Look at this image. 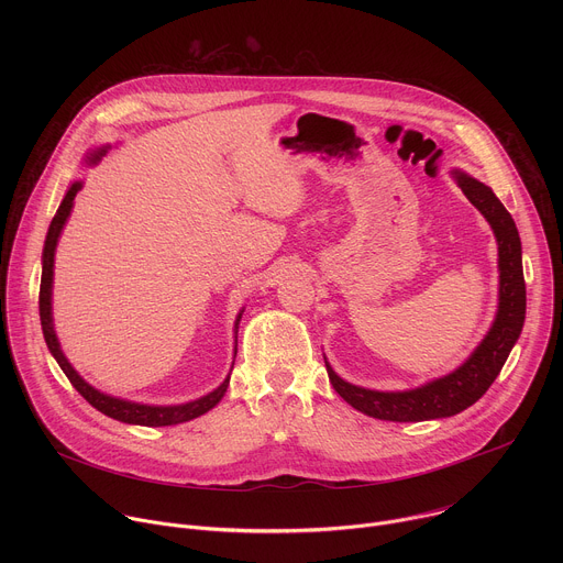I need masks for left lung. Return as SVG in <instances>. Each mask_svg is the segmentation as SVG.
Returning <instances> with one entry per match:
<instances>
[{
  "mask_svg": "<svg viewBox=\"0 0 563 563\" xmlns=\"http://www.w3.org/2000/svg\"><path fill=\"white\" fill-rule=\"evenodd\" d=\"M465 198L484 213L490 222L497 245H499V309L497 318L481 341V345L470 354V358L450 372L448 376L434 378L421 387L406 391H378L365 389L343 380L332 365L325 361L330 383L358 412L380 419V421H430L454 417L470 408L488 391V387L499 376L510 350L515 347L523 320H526V283L521 267V238L517 224L501 200L490 187L474 180L463 172L452 174Z\"/></svg>",
  "mask_w": 563,
  "mask_h": 563,
  "instance_id": "8db88e82",
  "label": "left lung"
}]
</instances>
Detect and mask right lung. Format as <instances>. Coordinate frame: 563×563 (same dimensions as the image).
<instances>
[{
    "label": "right lung",
    "mask_w": 563,
    "mask_h": 563,
    "mask_svg": "<svg viewBox=\"0 0 563 563\" xmlns=\"http://www.w3.org/2000/svg\"><path fill=\"white\" fill-rule=\"evenodd\" d=\"M107 153V148H100L96 153H91L89 157V165H96L98 159ZM82 189V183H73L55 213V218L51 220L48 233H46V243H44V254H42V283H40V320H42V332H44V341L53 354V358L57 361V365L62 367V372L66 374V378L73 383V387L82 394L89 404L100 410L102 415L122 421V423H131V426H146V428H163V426H178L191 419L202 417L205 412H209L211 408H216L220 404V398L224 396L227 387H229V376L207 396H200L196 400H189V404L183 406H142V404H133V400H124V398H115L109 396L96 387H91L82 376H79L73 365L66 361V356L62 354V347L57 343L55 330H53V311H51V291H53V263H55V247H57V240L59 233L66 224V218L70 216L73 209V200L77 196V191ZM240 316L235 318V345H238V323H240ZM235 354V347H233Z\"/></svg>",
    "instance_id": "1"
}]
</instances>
